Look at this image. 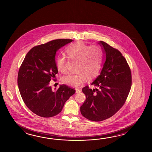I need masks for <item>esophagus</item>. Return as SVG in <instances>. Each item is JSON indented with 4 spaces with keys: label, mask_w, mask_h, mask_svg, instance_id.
Wrapping results in <instances>:
<instances>
[{
    "label": "esophagus",
    "mask_w": 152,
    "mask_h": 152,
    "mask_svg": "<svg viewBox=\"0 0 152 152\" xmlns=\"http://www.w3.org/2000/svg\"><path fill=\"white\" fill-rule=\"evenodd\" d=\"M80 90H79V89H78V88H75V93H79V92H80Z\"/></svg>",
    "instance_id": "obj_1"
}]
</instances>
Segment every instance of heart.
<instances>
[{
	"instance_id": "b5f03b06",
	"label": "heart",
	"mask_w": 152,
	"mask_h": 152,
	"mask_svg": "<svg viewBox=\"0 0 152 152\" xmlns=\"http://www.w3.org/2000/svg\"><path fill=\"white\" fill-rule=\"evenodd\" d=\"M71 60L77 61L76 71L78 73H69L64 77L62 81L72 87H80L87 79L97 77L100 71L102 53L101 49L96 45L90 46L83 42L71 45L66 50ZM58 71H66V60L64 56H59L56 62Z\"/></svg>"
}]
</instances>
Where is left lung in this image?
Here are the masks:
<instances>
[{"instance_id": "left-lung-1", "label": "left lung", "mask_w": 152, "mask_h": 152, "mask_svg": "<svg viewBox=\"0 0 152 152\" xmlns=\"http://www.w3.org/2000/svg\"><path fill=\"white\" fill-rule=\"evenodd\" d=\"M98 44L104 54L103 63L100 74L91 83L97 88L82 89L86 100L80 107L82 115L96 122L116 113L125 103L132 86L131 71L121 53L103 41Z\"/></svg>"}]
</instances>
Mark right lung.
I'll use <instances>...</instances> for the list:
<instances>
[{
	"mask_svg": "<svg viewBox=\"0 0 152 152\" xmlns=\"http://www.w3.org/2000/svg\"><path fill=\"white\" fill-rule=\"evenodd\" d=\"M70 39H54L37 45L26 55L20 67L17 83L20 96L32 113L42 117L54 116L75 91L66 85L52 90L49 82L58 73L55 54Z\"/></svg>",
	"mask_w": 152,
	"mask_h": 152,
	"instance_id": "right-lung-1",
	"label": "right lung"
}]
</instances>
